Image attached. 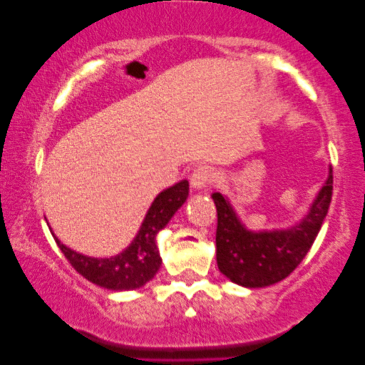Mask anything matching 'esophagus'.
Segmentation results:
<instances>
[{"label": "esophagus", "mask_w": 365, "mask_h": 365, "mask_svg": "<svg viewBox=\"0 0 365 365\" xmlns=\"http://www.w3.org/2000/svg\"><path fill=\"white\" fill-rule=\"evenodd\" d=\"M216 181V171L209 166H199L191 174V184L196 189L211 187Z\"/></svg>", "instance_id": "esophagus-1"}]
</instances>
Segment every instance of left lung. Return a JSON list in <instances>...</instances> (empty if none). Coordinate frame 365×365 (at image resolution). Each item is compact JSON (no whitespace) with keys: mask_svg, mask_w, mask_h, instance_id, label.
I'll use <instances>...</instances> for the list:
<instances>
[{"mask_svg":"<svg viewBox=\"0 0 365 365\" xmlns=\"http://www.w3.org/2000/svg\"><path fill=\"white\" fill-rule=\"evenodd\" d=\"M217 209L216 259L224 276L244 287H266L286 279L316 241L332 199V171L301 224L287 231L249 232L221 194H212Z\"/></svg>","mask_w":365,"mask_h":365,"instance_id":"obj_1","label":"left lung"}]
</instances>
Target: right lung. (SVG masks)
I'll list each match as a JSON object with an SVG mask.
<instances>
[{
  "label": "right lung",
  "mask_w": 365,
  "mask_h": 365,
  "mask_svg": "<svg viewBox=\"0 0 365 365\" xmlns=\"http://www.w3.org/2000/svg\"><path fill=\"white\" fill-rule=\"evenodd\" d=\"M189 192L187 181L178 182L176 186L166 189L154 199L153 206L149 207L138 236L131 242L126 251L109 259H96L81 256L71 251L58 241V247L61 249L68 262L98 286L111 291H131L144 286L156 276L161 267V256H159L156 241L158 231L166 226L173 214L182 206Z\"/></svg>",
  "instance_id": "obj_1"
}]
</instances>
